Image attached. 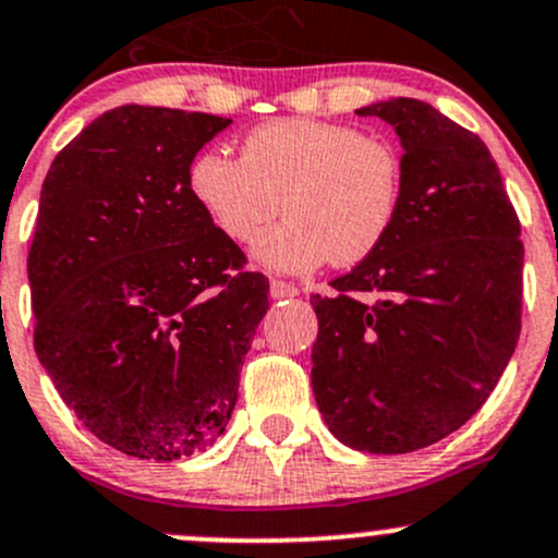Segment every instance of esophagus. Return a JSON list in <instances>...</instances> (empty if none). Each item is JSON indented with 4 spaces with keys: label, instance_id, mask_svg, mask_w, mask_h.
I'll list each match as a JSON object with an SVG mask.
<instances>
[{
    "label": "esophagus",
    "instance_id": "1",
    "mask_svg": "<svg viewBox=\"0 0 558 558\" xmlns=\"http://www.w3.org/2000/svg\"><path fill=\"white\" fill-rule=\"evenodd\" d=\"M269 294H272L275 300H291V296H296L300 291H296L294 283H286V280H269Z\"/></svg>",
    "mask_w": 558,
    "mask_h": 558
}]
</instances>
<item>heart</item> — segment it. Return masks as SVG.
<instances>
[{
	"label": "heart",
	"mask_w": 558,
	"mask_h": 558,
	"mask_svg": "<svg viewBox=\"0 0 558 558\" xmlns=\"http://www.w3.org/2000/svg\"><path fill=\"white\" fill-rule=\"evenodd\" d=\"M402 156L386 137L315 118L262 123L240 145V161L202 150L189 167L191 199L232 243H253L275 272H311L324 262L356 267L391 234L402 207Z\"/></svg>",
	"instance_id": "1"
}]
</instances>
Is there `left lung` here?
I'll use <instances>...</instances> for the list:
<instances>
[{"mask_svg": "<svg viewBox=\"0 0 558 558\" xmlns=\"http://www.w3.org/2000/svg\"><path fill=\"white\" fill-rule=\"evenodd\" d=\"M402 140V207L378 251L313 294V393L331 435L410 453L472 418L521 331L523 243L486 143L418 99L356 110Z\"/></svg>", "mask_w": 558, "mask_h": 558, "instance_id": "left-lung-1", "label": "left lung"}]
</instances>
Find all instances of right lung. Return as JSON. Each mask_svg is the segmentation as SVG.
Listing matches in <instances>:
<instances>
[{
  "label": "right lung",
  "mask_w": 558,
  "mask_h": 558,
  "mask_svg": "<svg viewBox=\"0 0 558 558\" xmlns=\"http://www.w3.org/2000/svg\"><path fill=\"white\" fill-rule=\"evenodd\" d=\"M229 123L116 107L59 150L39 194L37 359L83 426L137 459H183L223 435L269 307V280L189 191L191 161Z\"/></svg>",
  "instance_id": "1"
}]
</instances>
